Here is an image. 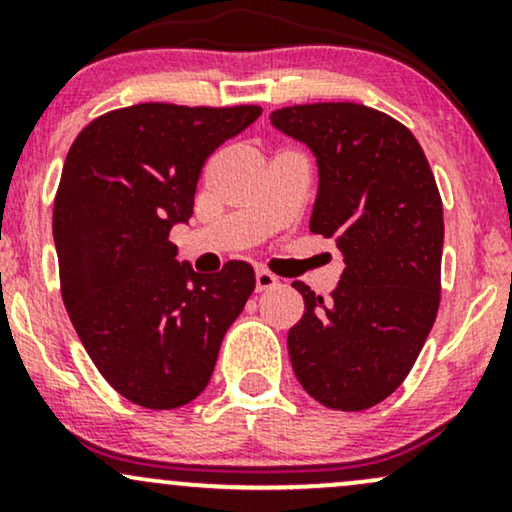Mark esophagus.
I'll return each mask as SVG.
<instances>
[{
    "label": "esophagus",
    "mask_w": 512,
    "mask_h": 512,
    "mask_svg": "<svg viewBox=\"0 0 512 512\" xmlns=\"http://www.w3.org/2000/svg\"><path fill=\"white\" fill-rule=\"evenodd\" d=\"M276 284H279V279H276L272 272L257 269V274H255V289L257 291H269V289H274Z\"/></svg>",
    "instance_id": "34e87169"
}]
</instances>
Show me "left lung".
<instances>
[{
    "instance_id": "obj_1",
    "label": "left lung",
    "mask_w": 512,
    "mask_h": 512,
    "mask_svg": "<svg viewBox=\"0 0 512 512\" xmlns=\"http://www.w3.org/2000/svg\"><path fill=\"white\" fill-rule=\"evenodd\" d=\"M269 120L313 151L320 182L310 231L332 238L344 255L332 301L293 281L305 301L286 342L293 373L325 407H375L404 383L436 322L443 257L436 178L414 134L366 105H293Z\"/></svg>"
}]
</instances>
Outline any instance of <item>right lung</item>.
Here are the masks:
<instances>
[{
    "label": "right lung",
    "mask_w": 512,
    "mask_h": 512,
    "mask_svg": "<svg viewBox=\"0 0 512 512\" xmlns=\"http://www.w3.org/2000/svg\"><path fill=\"white\" fill-rule=\"evenodd\" d=\"M260 115L129 105L81 129L64 161L52 211L62 301L103 378L139 407L178 409L207 387L255 289L248 262L202 276L168 236L192 216L204 161Z\"/></svg>",
    "instance_id": "1"
}]
</instances>
